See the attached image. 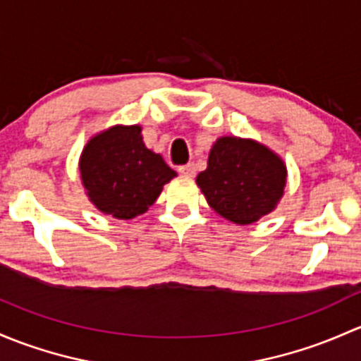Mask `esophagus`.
Returning a JSON list of instances; mask_svg holds the SVG:
<instances>
[{
	"mask_svg": "<svg viewBox=\"0 0 361 361\" xmlns=\"http://www.w3.org/2000/svg\"><path fill=\"white\" fill-rule=\"evenodd\" d=\"M179 172L182 173V176H185V177H192L196 173L195 163H188V165L179 166Z\"/></svg>",
	"mask_w": 361,
	"mask_h": 361,
	"instance_id": "1",
	"label": "esophagus"
}]
</instances>
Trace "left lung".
Returning <instances> with one entry per match:
<instances>
[{
    "label": "left lung",
    "mask_w": 361,
    "mask_h": 361,
    "mask_svg": "<svg viewBox=\"0 0 361 361\" xmlns=\"http://www.w3.org/2000/svg\"><path fill=\"white\" fill-rule=\"evenodd\" d=\"M196 184L219 215L245 226L274 210L287 184V166L255 140L221 137Z\"/></svg>",
    "instance_id": "1"
}]
</instances>
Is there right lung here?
I'll use <instances>...</instances> for the list:
<instances>
[{
	"mask_svg": "<svg viewBox=\"0 0 361 361\" xmlns=\"http://www.w3.org/2000/svg\"><path fill=\"white\" fill-rule=\"evenodd\" d=\"M139 125H116L88 140L80 172L90 202L116 219L144 214L177 176L159 154L147 149Z\"/></svg>",
	"mask_w": 361,
	"mask_h": 361,
	"instance_id": "1",
	"label": "right lung"
}]
</instances>
